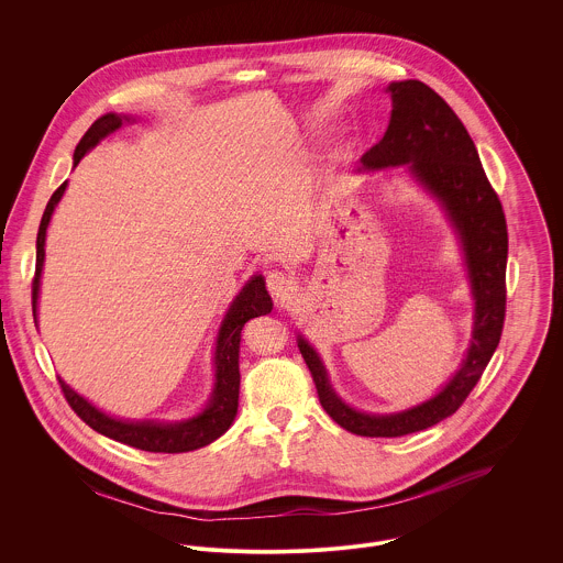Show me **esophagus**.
<instances>
[{
    "label": "esophagus",
    "mask_w": 563,
    "mask_h": 563,
    "mask_svg": "<svg viewBox=\"0 0 563 563\" xmlns=\"http://www.w3.org/2000/svg\"><path fill=\"white\" fill-rule=\"evenodd\" d=\"M266 288H268V292H271L277 301H282V299H286V297L292 292L295 284H292V279H290L286 273H282V271H271V273L266 275Z\"/></svg>",
    "instance_id": "esophagus-1"
}]
</instances>
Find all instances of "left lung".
Here are the masks:
<instances>
[{"label":"left lung","mask_w":563,"mask_h":563,"mask_svg":"<svg viewBox=\"0 0 563 563\" xmlns=\"http://www.w3.org/2000/svg\"><path fill=\"white\" fill-rule=\"evenodd\" d=\"M388 90L393 92L388 130L362 156V164L366 168L407 164L442 201L464 242L477 310L473 344L455 377L431 401L390 416L362 413L340 401L327 382L319 355L299 338V351L312 373L322 409L346 431L366 438H399L455 413L482 379L498 346L507 303L505 212L468 130L451 106L422 81H393Z\"/></svg>","instance_id":"1"}]
</instances>
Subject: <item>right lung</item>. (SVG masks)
I'll return each mask as SVG.
<instances>
[{
	"label": "right lung",
	"instance_id": "right-lung-1",
	"mask_svg": "<svg viewBox=\"0 0 563 563\" xmlns=\"http://www.w3.org/2000/svg\"><path fill=\"white\" fill-rule=\"evenodd\" d=\"M123 121H128V117H117V114H103L101 119H97L86 134L81 136L76 154H74V166L81 161V156L95 147L101 139L110 136L112 132H117ZM67 188V181H63L52 199L47 201V208L43 212L41 225H38V234H36V271H34V279H32V312H34V321H36V299H38V279H41V271H43V260H45V234H47V225L52 219V212L56 208V203L60 201L63 192ZM273 310V301L266 292L264 279L262 277H253L244 288L241 295L236 297V301L232 303L221 333H219V346H217V384H214V393L210 405L203 409V413H199L197 418H190L186 422H177V424H161V422H125V420H117L106 416L103 411H99L97 407H92L86 399H81L78 393H74L60 377V390L65 395L67 402L71 405V409L80 416L81 420L95 429L97 433L112 438L117 442H123L128 446L141 449V451H150V453H186V451H195L201 449L210 442H214L217 438H221L230 424L236 418L239 411V388H241V371H239V351H241V331L244 322L262 314H268Z\"/></svg>",
	"mask_w": 563,
	"mask_h": 563
}]
</instances>
